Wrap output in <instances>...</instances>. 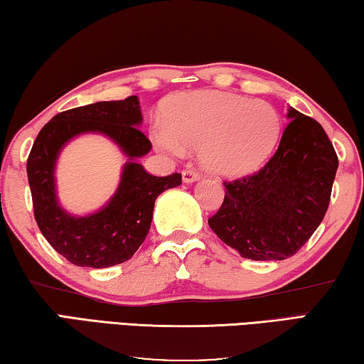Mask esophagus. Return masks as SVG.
I'll use <instances>...</instances> for the list:
<instances>
[{
	"label": "esophagus",
	"mask_w": 364,
	"mask_h": 364,
	"mask_svg": "<svg viewBox=\"0 0 364 364\" xmlns=\"http://www.w3.org/2000/svg\"><path fill=\"white\" fill-rule=\"evenodd\" d=\"M200 178V172L195 171V169H186L182 171V181L186 183H192L195 181H198Z\"/></svg>",
	"instance_id": "1"
}]
</instances>
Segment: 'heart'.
I'll use <instances>...</instances> for the list:
<instances>
[{"mask_svg":"<svg viewBox=\"0 0 364 364\" xmlns=\"http://www.w3.org/2000/svg\"><path fill=\"white\" fill-rule=\"evenodd\" d=\"M283 121L269 102L220 91L177 94L168 118L151 126V139L164 155L181 158L200 149L201 163L222 177L252 174L269 161L282 139Z\"/></svg>","mask_w":364,"mask_h":364,"instance_id":"1","label":"heart"}]
</instances>
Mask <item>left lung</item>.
Wrapping results in <instances>:
<instances>
[{
    "label": "left lung",
    "mask_w": 364,
    "mask_h": 364,
    "mask_svg": "<svg viewBox=\"0 0 364 364\" xmlns=\"http://www.w3.org/2000/svg\"><path fill=\"white\" fill-rule=\"evenodd\" d=\"M288 118L275 155L254 174L224 182V203L208 220L245 259L294 256L328 211L339 166L334 146L314 118L292 107Z\"/></svg>",
    "instance_id": "obj_1"
}]
</instances>
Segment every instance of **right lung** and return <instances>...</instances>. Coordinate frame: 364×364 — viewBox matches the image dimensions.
I'll list each match as a JSON object with an SVG mask.
<instances>
[{"label": "right lung", "mask_w": 364, "mask_h": 364, "mask_svg": "<svg viewBox=\"0 0 364 364\" xmlns=\"http://www.w3.org/2000/svg\"><path fill=\"white\" fill-rule=\"evenodd\" d=\"M140 123L139 99L131 95L57 113L36 136L27 159L35 219L48 243L73 265L107 269L131 259L150 230L158 195L182 183L177 172L156 177L139 163L151 150V142L139 131ZM87 132L112 138L128 161L111 201L97 213L78 218L58 205L53 172L65 144Z\"/></svg>", "instance_id": "obj_1"}]
</instances>
